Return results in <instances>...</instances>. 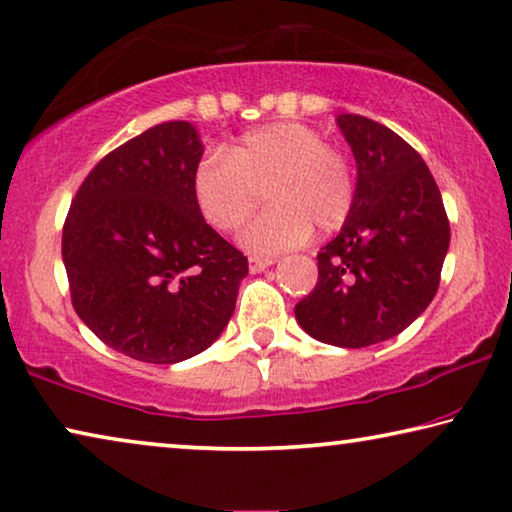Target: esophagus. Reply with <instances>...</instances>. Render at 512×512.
Here are the masks:
<instances>
[{
  "label": "esophagus",
  "instance_id": "1",
  "mask_svg": "<svg viewBox=\"0 0 512 512\" xmlns=\"http://www.w3.org/2000/svg\"><path fill=\"white\" fill-rule=\"evenodd\" d=\"M271 264H273V259H264V257H250V262H248L250 273H259V271L269 269Z\"/></svg>",
  "mask_w": 512,
  "mask_h": 512
}]
</instances>
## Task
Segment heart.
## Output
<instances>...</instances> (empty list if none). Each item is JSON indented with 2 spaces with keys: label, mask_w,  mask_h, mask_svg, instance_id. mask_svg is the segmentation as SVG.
I'll use <instances>...</instances> for the list:
<instances>
[{
  "label": "heart",
  "mask_w": 512,
  "mask_h": 512,
  "mask_svg": "<svg viewBox=\"0 0 512 512\" xmlns=\"http://www.w3.org/2000/svg\"><path fill=\"white\" fill-rule=\"evenodd\" d=\"M197 207L218 232H236L266 193L271 209L241 234L255 257L303 246L312 227L340 230L352 216L358 181L345 151L315 128L282 121L241 137L230 154L209 151L193 174Z\"/></svg>",
  "instance_id": "b5f03b06"
}]
</instances>
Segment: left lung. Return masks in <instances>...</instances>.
I'll return each instance as SVG.
<instances>
[{"label": "left lung", "mask_w": 512, "mask_h": 512, "mask_svg": "<svg viewBox=\"0 0 512 512\" xmlns=\"http://www.w3.org/2000/svg\"><path fill=\"white\" fill-rule=\"evenodd\" d=\"M338 126L356 158V204L317 255V285L294 312L315 340L358 349L402 333L430 305L451 225L411 144L361 114H340Z\"/></svg>", "instance_id": "left-lung-1"}]
</instances>
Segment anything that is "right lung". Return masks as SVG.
Segmentation results:
<instances>
[{
	"instance_id": "obj_1",
	"label": "right lung",
	"mask_w": 512,
	"mask_h": 512,
	"mask_svg": "<svg viewBox=\"0 0 512 512\" xmlns=\"http://www.w3.org/2000/svg\"><path fill=\"white\" fill-rule=\"evenodd\" d=\"M202 144L165 121L98 160L61 232L71 303L91 333L144 363H179L230 322L248 257L207 225L193 174Z\"/></svg>"
}]
</instances>
